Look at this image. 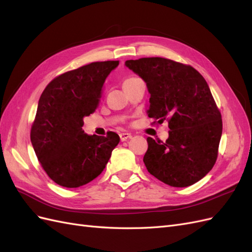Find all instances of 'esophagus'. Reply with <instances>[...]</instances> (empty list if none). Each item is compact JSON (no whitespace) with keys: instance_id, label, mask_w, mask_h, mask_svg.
Here are the masks:
<instances>
[{"instance_id":"1","label":"esophagus","mask_w":252,"mask_h":252,"mask_svg":"<svg viewBox=\"0 0 252 252\" xmlns=\"http://www.w3.org/2000/svg\"><path fill=\"white\" fill-rule=\"evenodd\" d=\"M130 138H131V133H129V132H122V133H120L121 141H126V140L130 139Z\"/></svg>"}]
</instances>
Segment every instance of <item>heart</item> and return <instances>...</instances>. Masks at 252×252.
<instances>
[{
    "mask_svg": "<svg viewBox=\"0 0 252 252\" xmlns=\"http://www.w3.org/2000/svg\"><path fill=\"white\" fill-rule=\"evenodd\" d=\"M138 79H139V78H137V77H128V78H126V79L124 80L123 87L128 86V85H131L132 83H134V81H137Z\"/></svg>",
    "mask_w": 252,
    "mask_h": 252,
    "instance_id": "1",
    "label": "heart"
}]
</instances>
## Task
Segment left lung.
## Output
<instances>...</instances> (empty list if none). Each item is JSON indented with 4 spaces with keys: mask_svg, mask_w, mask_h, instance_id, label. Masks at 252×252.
Segmentation results:
<instances>
[{
    "mask_svg": "<svg viewBox=\"0 0 252 252\" xmlns=\"http://www.w3.org/2000/svg\"><path fill=\"white\" fill-rule=\"evenodd\" d=\"M151 94L147 115L168 122L165 142L147 138V171L175 188L203 178L215 164L222 132L220 110L206 79L191 65L161 57L127 60Z\"/></svg>",
    "mask_w": 252,
    "mask_h": 252,
    "instance_id": "obj_1",
    "label": "left lung"
}]
</instances>
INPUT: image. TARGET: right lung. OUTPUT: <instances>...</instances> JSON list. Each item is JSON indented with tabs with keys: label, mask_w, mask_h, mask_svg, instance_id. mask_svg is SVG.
I'll return each instance as SVG.
<instances>
[{
	"label": "right lung",
	"mask_w": 252,
	"mask_h": 252,
	"mask_svg": "<svg viewBox=\"0 0 252 252\" xmlns=\"http://www.w3.org/2000/svg\"><path fill=\"white\" fill-rule=\"evenodd\" d=\"M119 61L92 63L54 78L39 98L31 141L45 173L57 185L79 188L101 174L119 135L87 134L84 118L96 109L105 80Z\"/></svg>",
	"instance_id": "1"
}]
</instances>
